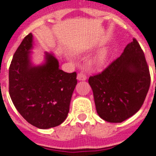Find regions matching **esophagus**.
Returning a JSON list of instances; mask_svg holds the SVG:
<instances>
[{"instance_id": "34e87169", "label": "esophagus", "mask_w": 156, "mask_h": 156, "mask_svg": "<svg viewBox=\"0 0 156 156\" xmlns=\"http://www.w3.org/2000/svg\"><path fill=\"white\" fill-rule=\"evenodd\" d=\"M77 78L78 80L79 81H85L87 79V74H86L83 71H81L78 73V76H77Z\"/></svg>"}]
</instances>
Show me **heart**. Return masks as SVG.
I'll use <instances>...</instances> for the list:
<instances>
[{"instance_id": "b5f03b06", "label": "heart", "mask_w": 156, "mask_h": 156, "mask_svg": "<svg viewBox=\"0 0 156 156\" xmlns=\"http://www.w3.org/2000/svg\"><path fill=\"white\" fill-rule=\"evenodd\" d=\"M105 56H106V53L105 52H102V53H100V56H99V58L100 59V60H104V58H105Z\"/></svg>"}]
</instances>
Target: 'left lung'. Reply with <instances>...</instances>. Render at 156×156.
I'll list each match as a JSON object with an SVG mask.
<instances>
[{
	"instance_id": "8db88e82",
	"label": "left lung",
	"mask_w": 156,
	"mask_h": 156,
	"mask_svg": "<svg viewBox=\"0 0 156 156\" xmlns=\"http://www.w3.org/2000/svg\"><path fill=\"white\" fill-rule=\"evenodd\" d=\"M98 115L112 123L122 122L141 108L151 84L144 52L136 39L103 72L90 76Z\"/></svg>"
}]
</instances>
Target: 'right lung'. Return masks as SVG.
Masks as SVG:
<instances>
[{
  "label": "right lung",
  "mask_w": 156,
  "mask_h": 156,
  "mask_svg": "<svg viewBox=\"0 0 156 156\" xmlns=\"http://www.w3.org/2000/svg\"><path fill=\"white\" fill-rule=\"evenodd\" d=\"M33 35L26 36L16 50L9 70V92L16 109L30 125L49 129L61 125L68 116L77 73L59 69L52 53L45 52V62H30Z\"/></svg>",
  "instance_id": "add662e5"
}]
</instances>
